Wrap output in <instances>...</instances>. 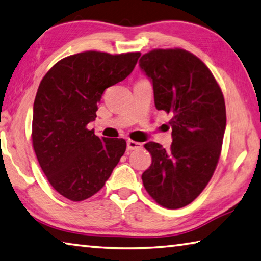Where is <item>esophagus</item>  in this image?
I'll return each instance as SVG.
<instances>
[{
	"mask_svg": "<svg viewBox=\"0 0 261 261\" xmlns=\"http://www.w3.org/2000/svg\"><path fill=\"white\" fill-rule=\"evenodd\" d=\"M141 145L140 143H137V141H134V140H127L126 143V148L127 150H135V149H139L141 148Z\"/></svg>",
	"mask_w": 261,
	"mask_h": 261,
	"instance_id": "34e87169",
	"label": "esophagus"
}]
</instances>
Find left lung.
Instances as JSON below:
<instances>
[{"label":"left lung","mask_w":261,"mask_h":261,"mask_svg":"<svg viewBox=\"0 0 261 261\" xmlns=\"http://www.w3.org/2000/svg\"><path fill=\"white\" fill-rule=\"evenodd\" d=\"M139 66L153 83L156 110L172 115L171 147L145 145L151 164L141 179L156 203L179 209L200 195L216 170L226 129L224 96L205 64L186 50L155 49Z\"/></svg>","instance_id":"left-lung-1"}]
</instances>
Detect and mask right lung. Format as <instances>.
Wrapping results in <instances>:
<instances>
[{
	"mask_svg": "<svg viewBox=\"0 0 261 261\" xmlns=\"http://www.w3.org/2000/svg\"><path fill=\"white\" fill-rule=\"evenodd\" d=\"M140 52L85 51L59 60L44 75L33 107L32 140L42 171L60 195L80 202L103 187L126 148L87 125L107 88L129 76Z\"/></svg>",
	"mask_w": 261,
	"mask_h": 261,
	"instance_id": "obj_1",
	"label": "right lung"
}]
</instances>
